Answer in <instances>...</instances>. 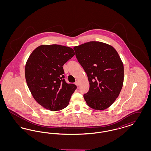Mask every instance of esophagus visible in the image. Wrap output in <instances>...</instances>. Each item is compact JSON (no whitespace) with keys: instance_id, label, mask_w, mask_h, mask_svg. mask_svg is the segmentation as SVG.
Here are the masks:
<instances>
[{"instance_id":"1","label":"esophagus","mask_w":151,"mask_h":151,"mask_svg":"<svg viewBox=\"0 0 151 151\" xmlns=\"http://www.w3.org/2000/svg\"><path fill=\"white\" fill-rule=\"evenodd\" d=\"M75 84L77 86H79V83L78 81H76V82H75Z\"/></svg>"}]
</instances>
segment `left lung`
<instances>
[{
    "mask_svg": "<svg viewBox=\"0 0 151 151\" xmlns=\"http://www.w3.org/2000/svg\"><path fill=\"white\" fill-rule=\"evenodd\" d=\"M73 49L89 82V91L84 94L87 105L97 110L110 107L120 93L124 80V67L118 52L112 46L99 41Z\"/></svg>",
    "mask_w": 151,
    "mask_h": 151,
    "instance_id": "left-lung-1",
    "label": "left lung"
}]
</instances>
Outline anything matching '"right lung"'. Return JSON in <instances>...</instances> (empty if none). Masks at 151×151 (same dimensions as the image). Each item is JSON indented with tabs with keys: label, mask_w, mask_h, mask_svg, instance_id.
Listing matches in <instances>:
<instances>
[{
	"label": "right lung",
	"mask_w": 151,
	"mask_h": 151,
	"mask_svg": "<svg viewBox=\"0 0 151 151\" xmlns=\"http://www.w3.org/2000/svg\"><path fill=\"white\" fill-rule=\"evenodd\" d=\"M72 48L59 45H42L29 55L25 79L34 99L43 108L59 111L67 107L76 89L64 79L63 65L73 57Z\"/></svg>",
	"instance_id": "obj_1"
}]
</instances>
